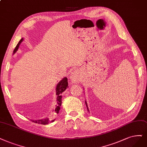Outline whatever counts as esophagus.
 <instances>
[{"label":"esophagus","mask_w":147,"mask_h":147,"mask_svg":"<svg viewBox=\"0 0 147 147\" xmlns=\"http://www.w3.org/2000/svg\"><path fill=\"white\" fill-rule=\"evenodd\" d=\"M69 78L70 79L73 81V83L79 82L81 80L79 71L78 69L73 70L69 75Z\"/></svg>","instance_id":"1"}]
</instances>
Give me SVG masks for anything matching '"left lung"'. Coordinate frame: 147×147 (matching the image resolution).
Here are the masks:
<instances>
[{"label":"left lung","instance_id":"obj_1","mask_svg":"<svg viewBox=\"0 0 147 147\" xmlns=\"http://www.w3.org/2000/svg\"><path fill=\"white\" fill-rule=\"evenodd\" d=\"M85 104H86V107H87V110H88V107H87V104H86V101H85ZM89 111V110H88Z\"/></svg>","mask_w":147,"mask_h":147}]
</instances>
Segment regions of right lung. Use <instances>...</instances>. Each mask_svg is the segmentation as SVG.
I'll return each instance as SVG.
<instances>
[{"instance_id": "obj_1", "label": "right lung", "mask_w": 147, "mask_h": 147, "mask_svg": "<svg viewBox=\"0 0 147 147\" xmlns=\"http://www.w3.org/2000/svg\"><path fill=\"white\" fill-rule=\"evenodd\" d=\"M23 39H21L19 42L18 43V45H16L14 50L13 51L14 53H15L17 51L19 47V45L20 43L22 42ZM68 88V79L67 78H63L61 81L58 83L57 86H56V95H57V105L55 108V111L56 113H59V111L60 110V108H61V106L62 104V93L64 91H65L67 88ZM55 119H54L53 121L51 122H54ZM33 122H35L36 123L42 124V125H47L50 123L51 121L48 118H45L44 119H40V120H37V121H32Z\"/></svg>"}]
</instances>
